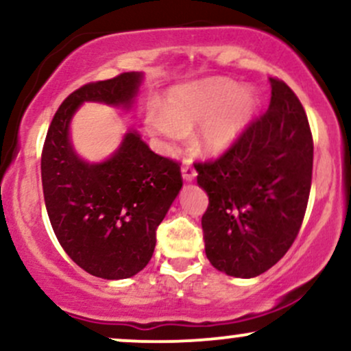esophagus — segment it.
<instances>
[{
    "instance_id": "34e87169",
    "label": "esophagus",
    "mask_w": 351,
    "mask_h": 351,
    "mask_svg": "<svg viewBox=\"0 0 351 351\" xmlns=\"http://www.w3.org/2000/svg\"><path fill=\"white\" fill-rule=\"evenodd\" d=\"M181 171H183V178L186 180V181L195 180L196 170H195V168H193V165L189 163V162H184L183 163V168H181Z\"/></svg>"
}]
</instances>
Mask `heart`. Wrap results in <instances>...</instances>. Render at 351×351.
<instances>
[{"instance_id":"heart-1","label":"heart","mask_w":351,"mask_h":351,"mask_svg":"<svg viewBox=\"0 0 351 351\" xmlns=\"http://www.w3.org/2000/svg\"><path fill=\"white\" fill-rule=\"evenodd\" d=\"M257 99L249 88H239L229 79H208L173 88L167 107H150L145 123L150 134L181 142L189 130L201 125L199 148L221 153L231 147L251 122Z\"/></svg>"}]
</instances>
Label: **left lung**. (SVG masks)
Masks as SVG:
<instances>
[{
	"label": "left lung",
	"instance_id": "8db88e82",
	"mask_svg": "<svg viewBox=\"0 0 351 351\" xmlns=\"http://www.w3.org/2000/svg\"><path fill=\"white\" fill-rule=\"evenodd\" d=\"M271 104L215 160L198 162L209 204L201 217L204 251L217 271L256 277L277 264L307 211L313 138L299 97L271 77Z\"/></svg>",
	"mask_w": 351,
	"mask_h": 351
}]
</instances>
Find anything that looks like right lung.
I'll return each instance as SVG.
<instances>
[{
    "mask_svg": "<svg viewBox=\"0 0 351 351\" xmlns=\"http://www.w3.org/2000/svg\"><path fill=\"white\" fill-rule=\"evenodd\" d=\"M142 74L88 82L60 104L41 155L44 203L59 244L79 267L102 279H127L152 259L156 229L183 186L180 163L156 155L136 132L107 162H82L69 122L82 102L130 106Z\"/></svg>",
    "mask_w": 351,
    "mask_h": 351,
    "instance_id": "right-lung-1",
    "label": "right lung"
}]
</instances>
